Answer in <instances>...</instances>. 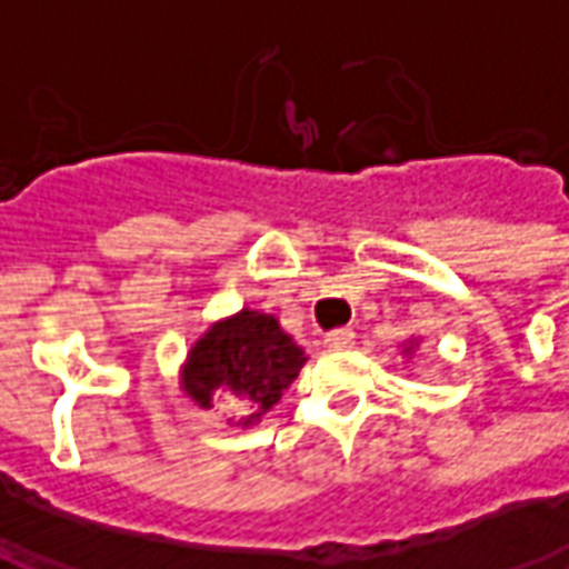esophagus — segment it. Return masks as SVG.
Masks as SVG:
<instances>
[{
    "label": "esophagus",
    "instance_id": "obj_1",
    "mask_svg": "<svg viewBox=\"0 0 569 569\" xmlns=\"http://www.w3.org/2000/svg\"><path fill=\"white\" fill-rule=\"evenodd\" d=\"M353 329H332V332L326 335V347H332V350H345V347L353 345Z\"/></svg>",
    "mask_w": 569,
    "mask_h": 569
}]
</instances>
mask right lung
I'll return each instance as SVG.
<instances>
[{
    "mask_svg": "<svg viewBox=\"0 0 569 569\" xmlns=\"http://www.w3.org/2000/svg\"><path fill=\"white\" fill-rule=\"evenodd\" d=\"M301 366L305 353L280 322L259 310H240L216 322L188 353L186 390L203 408L212 396L247 408L252 415L243 423H252L280 402Z\"/></svg>",
    "mask_w": 569,
    "mask_h": 569,
    "instance_id": "obj_1",
    "label": "right lung"
}]
</instances>
